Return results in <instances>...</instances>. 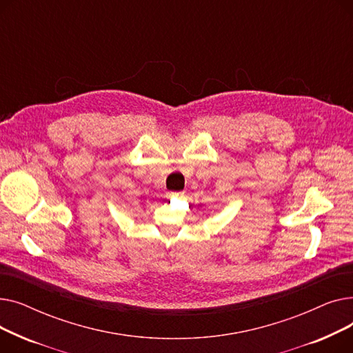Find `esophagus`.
Returning a JSON list of instances; mask_svg holds the SVG:
<instances>
[{"mask_svg": "<svg viewBox=\"0 0 353 353\" xmlns=\"http://www.w3.org/2000/svg\"><path fill=\"white\" fill-rule=\"evenodd\" d=\"M184 192H169L167 193V197H183Z\"/></svg>", "mask_w": 353, "mask_h": 353, "instance_id": "1", "label": "esophagus"}]
</instances>
